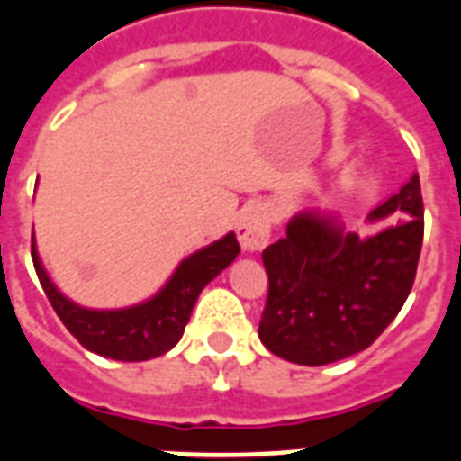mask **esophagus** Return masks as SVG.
Returning <instances> with one entry per match:
<instances>
[{
    "mask_svg": "<svg viewBox=\"0 0 461 461\" xmlns=\"http://www.w3.org/2000/svg\"><path fill=\"white\" fill-rule=\"evenodd\" d=\"M238 238L240 245L249 249V252L264 249L268 238H271V214L266 212V207L254 204V207H247L240 214Z\"/></svg>",
    "mask_w": 461,
    "mask_h": 461,
    "instance_id": "obj_1",
    "label": "esophagus"
}]
</instances>
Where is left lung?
<instances>
[{
    "mask_svg": "<svg viewBox=\"0 0 461 461\" xmlns=\"http://www.w3.org/2000/svg\"><path fill=\"white\" fill-rule=\"evenodd\" d=\"M398 221L372 235L346 233L334 216L296 214L261 254L268 296L258 339L299 365H327L363 351L408 299L424 240L420 176L370 214Z\"/></svg>",
    "mask_w": 461,
    "mask_h": 461,
    "instance_id": "1",
    "label": "left lung"
}]
</instances>
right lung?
I'll list each match as a JSON object with an SVG mask.
<instances>
[{
	"label": "right lung",
	"mask_w": 461,
	"mask_h": 461,
	"mask_svg": "<svg viewBox=\"0 0 461 461\" xmlns=\"http://www.w3.org/2000/svg\"><path fill=\"white\" fill-rule=\"evenodd\" d=\"M238 238L235 233H228L226 238L216 240L214 245L185 258L165 285V290L150 302L122 311H89L72 303L53 287L47 271L41 268L32 240L34 271L68 332L89 351L122 363L158 358L174 348L184 337L193 306L204 285L214 280L238 257Z\"/></svg>",
	"instance_id": "add662e5"
}]
</instances>
